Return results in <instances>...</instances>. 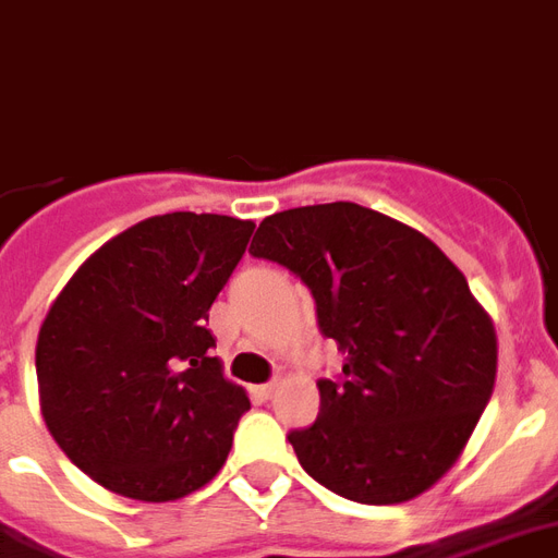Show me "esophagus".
I'll return each instance as SVG.
<instances>
[{
	"mask_svg": "<svg viewBox=\"0 0 558 558\" xmlns=\"http://www.w3.org/2000/svg\"><path fill=\"white\" fill-rule=\"evenodd\" d=\"M274 392H276V384H264V386H255V389H252V396L258 398V401H267V398H274Z\"/></svg>",
	"mask_w": 558,
	"mask_h": 558,
	"instance_id": "1",
	"label": "esophagus"
}]
</instances>
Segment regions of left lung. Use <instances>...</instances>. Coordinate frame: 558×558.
<instances>
[{
    "instance_id": "8db88e82",
    "label": "left lung",
    "mask_w": 558,
    "mask_h": 558,
    "mask_svg": "<svg viewBox=\"0 0 558 558\" xmlns=\"http://www.w3.org/2000/svg\"><path fill=\"white\" fill-rule=\"evenodd\" d=\"M255 258L312 288L344 351L320 380L318 422L288 440L332 494L396 506L449 473L496 384V329L466 276L422 231L353 202L291 207L252 238Z\"/></svg>"
}]
</instances>
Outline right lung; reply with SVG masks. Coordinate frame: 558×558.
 Here are the masks:
<instances>
[{
    "label": "right lung",
    "mask_w": 558,
    "mask_h": 558,
    "mask_svg": "<svg viewBox=\"0 0 558 558\" xmlns=\"http://www.w3.org/2000/svg\"><path fill=\"white\" fill-rule=\"evenodd\" d=\"M255 222L148 217L85 258L35 344L40 416L97 485L140 502L205 487L229 458L246 389L222 374L207 308Z\"/></svg>",
    "instance_id": "add662e5"
}]
</instances>
